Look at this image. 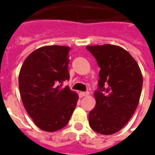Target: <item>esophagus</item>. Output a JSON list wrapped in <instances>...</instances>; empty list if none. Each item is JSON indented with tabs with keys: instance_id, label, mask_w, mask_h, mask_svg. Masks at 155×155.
<instances>
[{
	"instance_id": "esophagus-1",
	"label": "esophagus",
	"mask_w": 155,
	"mask_h": 155,
	"mask_svg": "<svg viewBox=\"0 0 155 155\" xmlns=\"http://www.w3.org/2000/svg\"><path fill=\"white\" fill-rule=\"evenodd\" d=\"M89 95V92H84V91H82V92H79V97H86Z\"/></svg>"
}]
</instances>
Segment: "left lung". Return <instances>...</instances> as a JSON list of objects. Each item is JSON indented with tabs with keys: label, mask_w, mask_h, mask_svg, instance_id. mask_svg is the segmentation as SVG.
<instances>
[{
	"label": "left lung",
	"mask_w": 155,
	"mask_h": 155,
	"mask_svg": "<svg viewBox=\"0 0 155 155\" xmlns=\"http://www.w3.org/2000/svg\"><path fill=\"white\" fill-rule=\"evenodd\" d=\"M86 48L100 67L98 88L94 92L96 106L89 113V123L97 133L115 134L129 121L138 106L142 75L133 57L120 46Z\"/></svg>",
	"instance_id": "8db88e82"
}]
</instances>
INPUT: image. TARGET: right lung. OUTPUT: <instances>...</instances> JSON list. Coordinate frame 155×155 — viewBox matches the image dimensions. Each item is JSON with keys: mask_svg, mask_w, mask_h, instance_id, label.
Instances as JSON below:
<instances>
[{"mask_svg": "<svg viewBox=\"0 0 155 155\" xmlns=\"http://www.w3.org/2000/svg\"><path fill=\"white\" fill-rule=\"evenodd\" d=\"M70 47L43 46L23 63L19 75L21 100L28 115L40 129L54 132L70 121L78 96L63 87L69 80Z\"/></svg>", "mask_w": 155, "mask_h": 155, "instance_id": "right-lung-1", "label": "right lung"}]
</instances>
